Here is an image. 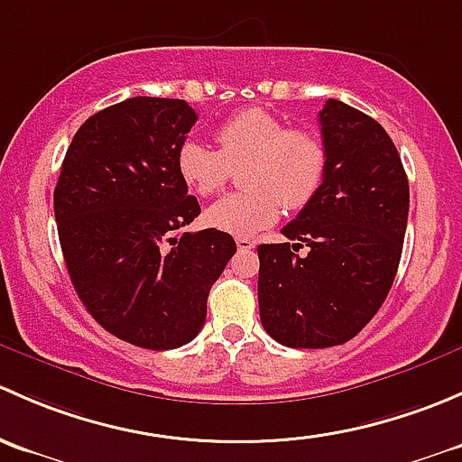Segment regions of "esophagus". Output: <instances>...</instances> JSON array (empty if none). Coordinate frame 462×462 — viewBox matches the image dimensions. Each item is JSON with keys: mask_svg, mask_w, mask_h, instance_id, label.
<instances>
[{"mask_svg": "<svg viewBox=\"0 0 462 462\" xmlns=\"http://www.w3.org/2000/svg\"><path fill=\"white\" fill-rule=\"evenodd\" d=\"M236 245H237V249H240V251L255 249V240H254V237H246V236H237Z\"/></svg>", "mask_w": 462, "mask_h": 462, "instance_id": "obj_1", "label": "esophagus"}]
</instances>
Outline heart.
Here are the masks:
<instances>
[{"instance_id":"obj_1","label":"heart","mask_w":462,"mask_h":462,"mask_svg":"<svg viewBox=\"0 0 462 462\" xmlns=\"http://www.w3.org/2000/svg\"><path fill=\"white\" fill-rule=\"evenodd\" d=\"M217 149L187 140L178 149V173L198 196H213L242 166V191L229 193L204 211L211 229L254 236L278 220L280 211L307 207L327 169L325 142L309 128H289L264 108L236 113L216 133Z\"/></svg>"}]
</instances>
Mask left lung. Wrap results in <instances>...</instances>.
I'll return each mask as SVG.
<instances>
[{
  "label": "left lung",
  "mask_w": 462,
  "mask_h": 462,
  "mask_svg": "<svg viewBox=\"0 0 462 462\" xmlns=\"http://www.w3.org/2000/svg\"><path fill=\"white\" fill-rule=\"evenodd\" d=\"M318 122L320 189L282 229L287 242L258 246L260 320L296 349L342 345L372 320L396 278L409 216L407 175L387 131L340 99H327Z\"/></svg>",
  "instance_id": "1"
}]
</instances>
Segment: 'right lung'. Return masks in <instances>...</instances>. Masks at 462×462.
Listing matches in <instances>:
<instances>
[{
  "instance_id": "obj_1",
  "label": "right lung",
  "mask_w": 462,
  "mask_h": 462,
  "mask_svg": "<svg viewBox=\"0 0 462 462\" xmlns=\"http://www.w3.org/2000/svg\"><path fill=\"white\" fill-rule=\"evenodd\" d=\"M198 116L184 99L131 97L75 133L55 187L70 282L108 334L142 349H178L199 334L207 298L236 240L182 233L199 216L178 173Z\"/></svg>"
}]
</instances>
